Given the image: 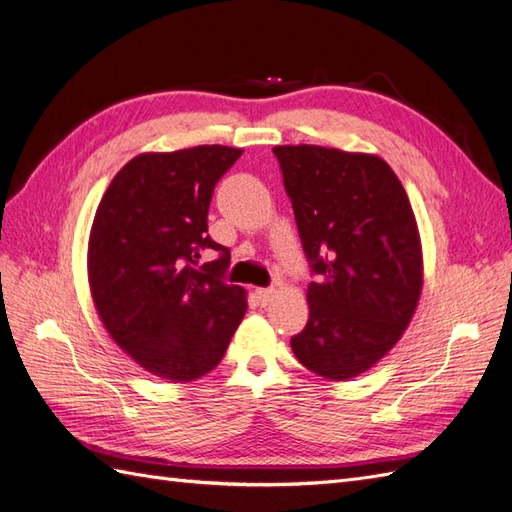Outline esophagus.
<instances>
[{
  "label": "esophagus",
  "mask_w": 512,
  "mask_h": 512,
  "mask_svg": "<svg viewBox=\"0 0 512 512\" xmlns=\"http://www.w3.org/2000/svg\"><path fill=\"white\" fill-rule=\"evenodd\" d=\"M275 297V288H258L256 290V299L260 305H267Z\"/></svg>",
  "instance_id": "esophagus-1"
}]
</instances>
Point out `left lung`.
<instances>
[{"mask_svg":"<svg viewBox=\"0 0 512 512\" xmlns=\"http://www.w3.org/2000/svg\"><path fill=\"white\" fill-rule=\"evenodd\" d=\"M273 153L318 275L292 352L322 378H356L399 342L421 299L423 250L408 194L371 153L318 145Z\"/></svg>","mask_w":512,"mask_h":512,"instance_id":"obj_1","label":"left lung"}]
</instances>
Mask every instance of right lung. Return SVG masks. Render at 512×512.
I'll return each instance as SVG.
<instances>
[{
    "mask_svg": "<svg viewBox=\"0 0 512 512\" xmlns=\"http://www.w3.org/2000/svg\"><path fill=\"white\" fill-rule=\"evenodd\" d=\"M243 149L141 153L108 185L89 232L91 297L115 344L149 374L190 382L222 361L247 299L222 282L230 252L207 232L215 183ZM205 249L218 261L198 266Z\"/></svg>",
    "mask_w": 512,
    "mask_h": 512,
    "instance_id": "1",
    "label": "right lung"
}]
</instances>
